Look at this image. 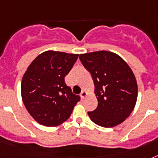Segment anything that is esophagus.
I'll return each mask as SVG.
<instances>
[{
	"mask_svg": "<svg viewBox=\"0 0 158 158\" xmlns=\"http://www.w3.org/2000/svg\"><path fill=\"white\" fill-rule=\"evenodd\" d=\"M87 96V93L86 91H84V90H83V91L81 92V94H80V97H81L82 99H84L85 98V97Z\"/></svg>",
	"mask_w": 158,
	"mask_h": 158,
	"instance_id": "obj_1",
	"label": "esophagus"
}]
</instances>
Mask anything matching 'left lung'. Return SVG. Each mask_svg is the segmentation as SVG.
<instances>
[{
    "label": "left lung",
    "mask_w": 158,
    "mask_h": 158,
    "mask_svg": "<svg viewBox=\"0 0 158 158\" xmlns=\"http://www.w3.org/2000/svg\"><path fill=\"white\" fill-rule=\"evenodd\" d=\"M79 60L91 74L98 101L96 109L88 112L90 119L102 127L120 125L137 101V82L131 69L118 55L106 51L81 54Z\"/></svg>",
    "instance_id": "8db88e82"
}]
</instances>
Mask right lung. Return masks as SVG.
<instances>
[{"label": "right lung", "mask_w": 158, "mask_h": 158, "mask_svg": "<svg viewBox=\"0 0 158 158\" xmlns=\"http://www.w3.org/2000/svg\"><path fill=\"white\" fill-rule=\"evenodd\" d=\"M78 56L48 51L36 57L23 75L21 83L23 104L41 125L52 127L62 124L80 101V97L73 94L64 82Z\"/></svg>", "instance_id": "right-lung-1"}]
</instances>
